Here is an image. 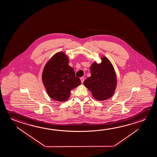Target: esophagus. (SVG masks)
<instances>
[{"label": "esophagus", "mask_w": 157, "mask_h": 157, "mask_svg": "<svg viewBox=\"0 0 157 157\" xmlns=\"http://www.w3.org/2000/svg\"><path fill=\"white\" fill-rule=\"evenodd\" d=\"M84 80H85V78H84V77H82L80 78V80H81V82H82V83H83V82H84Z\"/></svg>", "instance_id": "obj_1"}]
</instances>
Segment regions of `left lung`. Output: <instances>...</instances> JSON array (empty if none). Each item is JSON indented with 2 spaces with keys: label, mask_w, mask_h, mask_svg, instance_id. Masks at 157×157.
<instances>
[{
  "label": "left lung",
  "mask_w": 157,
  "mask_h": 157,
  "mask_svg": "<svg viewBox=\"0 0 157 157\" xmlns=\"http://www.w3.org/2000/svg\"><path fill=\"white\" fill-rule=\"evenodd\" d=\"M101 60L100 63H93L90 67L91 75L83 83L92 93L93 97L98 101L111 98L117 84L116 72L111 61L105 56Z\"/></svg>",
  "instance_id": "left-lung-1"
}]
</instances>
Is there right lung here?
Returning a JSON list of instances; mask_svg holds the SVG:
<instances>
[{"mask_svg":"<svg viewBox=\"0 0 157 157\" xmlns=\"http://www.w3.org/2000/svg\"><path fill=\"white\" fill-rule=\"evenodd\" d=\"M68 62V56L63 52H59L44 67L42 81L48 94L54 100L66 101L70 98L71 90L81 84Z\"/></svg>","mask_w":157,"mask_h":157,"instance_id":"obj_1","label":"right lung"}]
</instances>
